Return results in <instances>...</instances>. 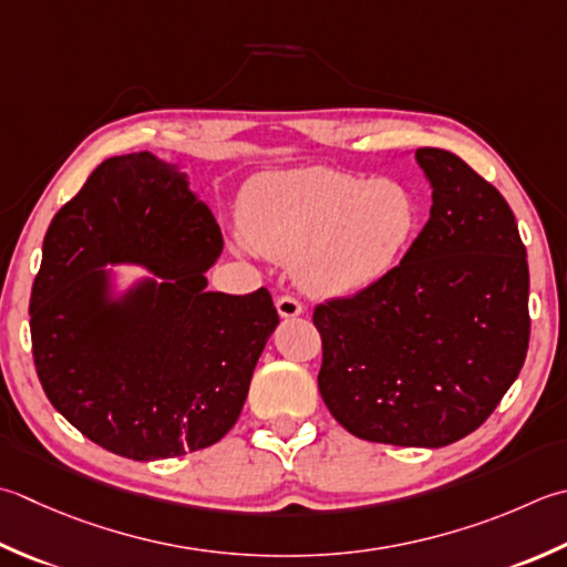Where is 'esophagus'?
<instances>
[{
  "label": "esophagus",
  "instance_id": "1",
  "mask_svg": "<svg viewBox=\"0 0 567 567\" xmlns=\"http://www.w3.org/2000/svg\"><path fill=\"white\" fill-rule=\"evenodd\" d=\"M277 315H280L282 319H292V317H299L305 312L302 302H297V299L292 295H285V297H277Z\"/></svg>",
  "mask_w": 567,
  "mask_h": 567
}]
</instances>
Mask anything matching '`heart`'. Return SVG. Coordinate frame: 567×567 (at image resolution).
I'll use <instances>...</instances> for the list:
<instances>
[{
	"instance_id": "1",
	"label": "heart",
	"mask_w": 567,
	"mask_h": 567,
	"mask_svg": "<svg viewBox=\"0 0 567 567\" xmlns=\"http://www.w3.org/2000/svg\"><path fill=\"white\" fill-rule=\"evenodd\" d=\"M236 250L292 262L315 297H353L385 280L420 226L415 196L393 179L305 166L255 179L243 196Z\"/></svg>"
}]
</instances>
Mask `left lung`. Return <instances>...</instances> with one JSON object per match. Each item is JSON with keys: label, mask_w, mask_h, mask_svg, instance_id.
Here are the masks:
<instances>
[{"label": "left lung", "mask_w": 567, "mask_h": 567, "mask_svg": "<svg viewBox=\"0 0 567 567\" xmlns=\"http://www.w3.org/2000/svg\"><path fill=\"white\" fill-rule=\"evenodd\" d=\"M430 218L393 272L315 309L319 393L351 435L445 447L480 427L526 361L528 260L514 210L457 154L415 150Z\"/></svg>", "instance_id": "1"}]
</instances>
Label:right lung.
<instances>
[{
	"mask_svg": "<svg viewBox=\"0 0 567 567\" xmlns=\"http://www.w3.org/2000/svg\"><path fill=\"white\" fill-rule=\"evenodd\" d=\"M224 250L188 174L152 152L110 157L43 238L29 315L51 405L95 445L154 462L236 425L275 327L270 292H208ZM122 264L148 272L121 280Z\"/></svg>",
	"mask_w": 567,
	"mask_h": 567,
	"instance_id": "right-lung-1",
	"label": "right lung"
}]
</instances>
